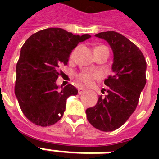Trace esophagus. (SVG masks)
I'll use <instances>...</instances> for the list:
<instances>
[{
    "label": "esophagus",
    "instance_id": "obj_1",
    "mask_svg": "<svg viewBox=\"0 0 159 159\" xmlns=\"http://www.w3.org/2000/svg\"><path fill=\"white\" fill-rule=\"evenodd\" d=\"M77 91H78V94L81 95L85 92V89L84 88H82V87H81V88H78V89H77Z\"/></svg>",
    "mask_w": 159,
    "mask_h": 159
}]
</instances>
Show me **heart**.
<instances>
[{"label":"heart","mask_w":159,"mask_h":159,"mask_svg":"<svg viewBox=\"0 0 159 159\" xmlns=\"http://www.w3.org/2000/svg\"><path fill=\"white\" fill-rule=\"evenodd\" d=\"M106 48V46L101 45V46H97L95 48V50H97V49H102V48ZM100 77L99 73H97V72H88V71H84V72H82L78 73L77 75V78L79 82H82L86 85H89L91 82L93 81L94 79H97Z\"/></svg>","instance_id":"b5f03b06"}]
</instances>
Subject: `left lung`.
I'll return each instance as SVG.
<instances>
[{
    "instance_id": "1",
    "label": "left lung",
    "mask_w": 159,
    "mask_h": 159,
    "mask_svg": "<svg viewBox=\"0 0 159 159\" xmlns=\"http://www.w3.org/2000/svg\"><path fill=\"white\" fill-rule=\"evenodd\" d=\"M95 36L107 41L113 50V73L104 82L107 95L100 96L86 114L93 127L109 132L123 125L135 111L146 84L147 65L140 49L121 34L106 31Z\"/></svg>"
}]
</instances>
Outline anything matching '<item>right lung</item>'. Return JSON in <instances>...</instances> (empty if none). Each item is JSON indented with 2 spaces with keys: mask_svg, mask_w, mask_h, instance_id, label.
Here are the masks:
<instances>
[{
  "mask_svg": "<svg viewBox=\"0 0 159 159\" xmlns=\"http://www.w3.org/2000/svg\"><path fill=\"white\" fill-rule=\"evenodd\" d=\"M90 37L48 28L34 33L24 43L16 64L15 94L30 122L46 127L62 118L67 97L78 92L71 84L58 90V68L67 65L72 49Z\"/></svg>",
  "mask_w": 159,
  "mask_h": 159,
  "instance_id": "1",
  "label": "right lung"
}]
</instances>
